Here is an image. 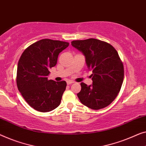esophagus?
Wrapping results in <instances>:
<instances>
[{
	"label": "esophagus",
	"instance_id": "obj_1",
	"mask_svg": "<svg viewBox=\"0 0 146 146\" xmlns=\"http://www.w3.org/2000/svg\"><path fill=\"white\" fill-rule=\"evenodd\" d=\"M73 83H74V82L72 81V80H68V81H67V84H68V85H70V84H73Z\"/></svg>",
	"mask_w": 146,
	"mask_h": 146
}]
</instances>
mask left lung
<instances>
[{
    "label": "left lung",
    "mask_w": 146,
    "mask_h": 146,
    "mask_svg": "<svg viewBox=\"0 0 146 146\" xmlns=\"http://www.w3.org/2000/svg\"><path fill=\"white\" fill-rule=\"evenodd\" d=\"M71 44L84 54L88 70L92 71V85L81 83L77 94L80 102L92 109L105 108L117 98L123 82V64L119 54L110 44L93 38Z\"/></svg>",
    "instance_id": "8db88e82"
}]
</instances>
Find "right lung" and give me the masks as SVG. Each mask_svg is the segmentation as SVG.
Instances as JSON below:
<instances>
[{
    "label": "right lung",
    "instance_id": "obj_1",
    "mask_svg": "<svg viewBox=\"0 0 146 146\" xmlns=\"http://www.w3.org/2000/svg\"><path fill=\"white\" fill-rule=\"evenodd\" d=\"M68 45L64 41L41 39L27 47L20 56L17 86L26 102L35 110L45 113L60 105L66 82L48 80V76L50 68L56 64L59 53Z\"/></svg>",
    "mask_w": 146,
    "mask_h": 146
}]
</instances>
